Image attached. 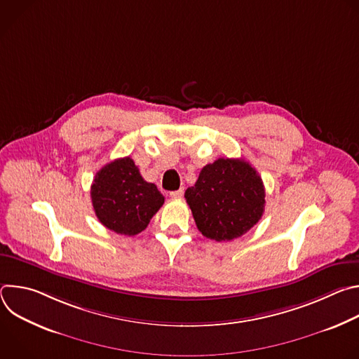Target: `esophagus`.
I'll return each instance as SVG.
<instances>
[{
    "instance_id": "1",
    "label": "esophagus",
    "mask_w": 359,
    "mask_h": 359,
    "mask_svg": "<svg viewBox=\"0 0 359 359\" xmlns=\"http://www.w3.org/2000/svg\"><path fill=\"white\" fill-rule=\"evenodd\" d=\"M183 189H179V190H175V191H170V197H173V198H179V197H182L183 196Z\"/></svg>"
}]
</instances>
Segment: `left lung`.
I'll return each instance as SVG.
<instances>
[{
    "label": "left lung",
    "instance_id": "left-lung-1",
    "mask_svg": "<svg viewBox=\"0 0 359 359\" xmlns=\"http://www.w3.org/2000/svg\"><path fill=\"white\" fill-rule=\"evenodd\" d=\"M198 231L216 241L245 234L264 213L260 175L244 159L220 158L206 165L184 193Z\"/></svg>",
    "mask_w": 359,
    "mask_h": 359
}]
</instances>
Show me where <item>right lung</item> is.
Masks as SVG:
<instances>
[{
  "instance_id": "right-lung-1",
  "label": "right lung",
  "mask_w": 359,
  "mask_h": 359,
  "mask_svg": "<svg viewBox=\"0 0 359 359\" xmlns=\"http://www.w3.org/2000/svg\"><path fill=\"white\" fill-rule=\"evenodd\" d=\"M90 198L97 220L125 236L143 231L165 203L156 184L140 176L129 156L105 165L95 175Z\"/></svg>"
}]
</instances>
